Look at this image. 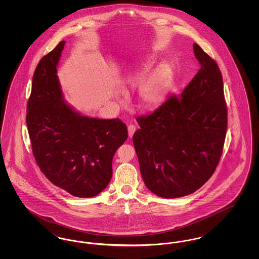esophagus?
Segmentation results:
<instances>
[{
	"label": "esophagus",
	"instance_id": "34e87169",
	"mask_svg": "<svg viewBox=\"0 0 259 259\" xmlns=\"http://www.w3.org/2000/svg\"><path fill=\"white\" fill-rule=\"evenodd\" d=\"M135 125H132V124H130V125L128 126V135H129V138H132V137H133L134 133H135Z\"/></svg>",
	"mask_w": 259,
	"mask_h": 259
}]
</instances>
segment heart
I'll return each instance as SVG.
<instances>
[{
	"label": "heart",
	"mask_w": 259,
	"mask_h": 259,
	"mask_svg": "<svg viewBox=\"0 0 259 259\" xmlns=\"http://www.w3.org/2000/svg\"><path fill=\"white\" fill-rule=\"evenodd\" d=\"M142 73L133 72L126 77L129 85L136 84ZM174 81V72L169 66H161L147 78L139 88V104L144 110H153L159 107L167 97Z\"/></svg>",
	"instance_id": "b5f03b06"
}]
</instances>
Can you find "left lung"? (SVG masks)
Here are the masks:
<instances>
[{
    "label": "left lung",
    "instance_id": "left-lung-1",
    "mask_svg": "<svg viewBox=\"0 0 259 259\" xmlns=\"http://www.w3.org/2000/svg\"><path fill=\"white\" fill-rule=\"evenodd\" d=\"M193 51L201 68L182 95L137 117L141 128L133 144L141 175L160 197L193 193L209 181L222 157L227 130L222 72L197 44Z\"/></svg>",
    "mask_w": 259,
    "mask_h": 259
}]
</instances>
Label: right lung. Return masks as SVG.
<instances>
[{"instance_id":"1","label":"right lung","mask_w":259,"mask_h":259,"mask_svg":"<svg viewBox=\"0 0 259 259\" xmlns=\"http://www.w3.org/2000/svg\"><path fill=\"white\" fill-rule=\"evenodd\" d=\"M65 42L60 41L37 64L26 123L41 172L75 197H93L109 185L112 157L128 131L119 118H89L64 102L56 67Z\"/></svg>"}]
</instances>
